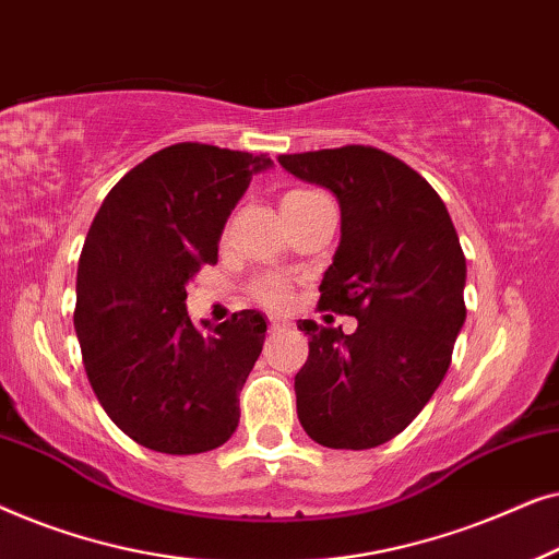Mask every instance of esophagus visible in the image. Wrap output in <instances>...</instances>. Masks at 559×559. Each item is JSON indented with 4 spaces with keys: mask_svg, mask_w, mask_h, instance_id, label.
Segmentation results:
<instances>
[{
    "mask_svg": "<svg viewBox=\"0 0 559 559\" xmlns=\"http://www.w3.org/2000/svg\"><path fill=\"white\" fill-rule=\"evenodd\" d=\"M289 320L282 318V316H270V328L272 331H280V328H287Z\"/></svg>",
    "mask_w": 559,
    "mask_h": 559,
    "instance_id": "1",
    "label": "esophagus"
}]
</instances>
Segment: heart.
Instances as JSON below:
<instances>
[{
	"mask_svg": "<svg viewBox=\"0 0 559 559\" xmlns=\"http://www.w3.org/2000/svg\"><path fill=\"white\" fill-rule=\"evenodd\" d=\"M318 195L323 193H318V190H289V193L282 198V205L305 203ZM251 295H254V300H259L262 305H274V308H280V305L289 302V297H293V287H289V282L282 277H264L251 285Z\"/></svg>",
	"mask_w": 559,
	"mask_h": 559,
	"instance_id": "obj_1",
	"label": "heart"
}]
</instances>
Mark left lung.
<instances>
[{"label": "left lung", "mask_w": 559, "mask_h": 559, "mask_svg": "<svg viewBox=\"0 0 559 559\" xmlns=\"http://www.w3.org/2000/svg\"><path fill=\"white\" fill-rule=\"evenodd\" d=\"M295 178L331 190L341 247L318 310L358 328L302 320L308 361L295 377L297 417L325 448L396 438L445 377L465 320V257L442 198L402 159L369 144L280 155Z\"/></svg>", "instance_id": "obj_1"}]
</instances>
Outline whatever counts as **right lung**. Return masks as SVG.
<instances>
[{"mask_svg": "<svg viewBox=\"0 0 559 559\" xmlns=\"http://www.w3.org/2000/svg\"><path fill=\"white\" fill-rule=\"evenodd\" d=\"M266 167V155L170 144L109 190L88 228L73 310L86 377L111 423L157 453H205L239 425L264 318L241 310L201 331L186 300L201 266L218 262L251 175Z\"/></svg>", "mask_w": 559, "mask_h": 559, "instance_id": "add662e5", "label": "right lung"}]
</instances>
